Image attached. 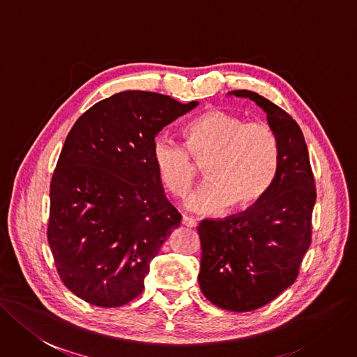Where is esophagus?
Wrapping results in <instances>:
<instances>
[{"label":"esophagus","mask_w":357,"mask_h":357,"mask_svg":"<svg viewBox=\"0 0 357 357\" xmlns=\"http://www.w3.org/2000/svg\"><path fill=\"white\" fill-rule=\"evenodd\" d=\"M182 225H185L188 228H195L197 227V220L190 218V216H182Z\"/></svg>","instance_id":"esophagus-1"}]
</instances>
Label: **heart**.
<instances>
[{"instance_id":"b5f03b06","label":"heart","mask_w":357,"mask_h":357,"mask_svg":"<svg viewBox=\"0 0 357 357\" xmlns=\"http://www.w3.org/2000/svg\"><path fill=\"white\" fill-rule=\"evenodd\" d=\"M185 145L166 135L153 141V162L163 185L183 195L204 165V183L192 191L185 207L202 215H216L232 204L243 208L257 202L269 188L278 169L280 144L273 129L261 122L212 110L185 126Z\"/></svg>"}]
</instances>
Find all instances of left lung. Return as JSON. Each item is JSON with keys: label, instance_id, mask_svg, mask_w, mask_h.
<instances>
[{"label": "left lung", "instance_id": "1", "mask_svg": "<svg viewBox=\"0 0 357 357\" xmlns=\"http://www.w3.org/2000/svg\"><path fill=\"white\" fill-rule=\"evenodd\" d=\"M232 96L250 98L266 113L280 162L269 188L244 213L200 223L199 284L215 306L250 312L296 281L312 240L316 190L307 145L294 119L257 92H228Z\"/></svg>", "mask_w": 357, "mask_h": 357}]
</instances>
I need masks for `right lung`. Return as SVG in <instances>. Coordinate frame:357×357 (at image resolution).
Returning <instances> with one entry per match:
<instances>
[{
  "label": "right lung",
  "mask_w": 357,
  "mask_h": 357,
  "mask_svg": "<svg viewBox=\"0 0 357 357\" xmlns=\"http://www.w3.org/2000/svg\"><path fill=\"white\" fill-rule=\"evenodd\" d=\"M169 96L123 91L77 119L50 187L48 244L59 275L91 305L138 297L150 263L181 223L153 162V141L191 112Z\"/></svg>",
  "instance_id": "1"
}]
</instances>
